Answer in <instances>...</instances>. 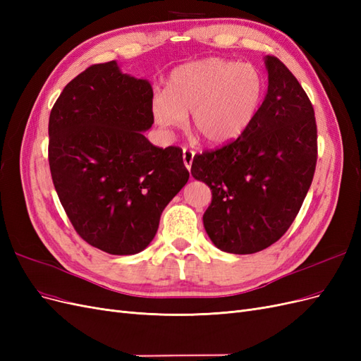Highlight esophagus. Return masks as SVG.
Segmentation results:
<instances>
[{
	"instance_id": "obj_1",
	"label": "esophagus",
	"mask_w": 361,
	"mask_h": 361,
	"mask_svg": "<svg viewBox=\"0 0 361 361\" xmlns=\"http://www.w3.org/2000/svg\"><path fill=\"white\" fill-rule=\"evenodd\" d=\"M182 158H183V164H185V167H187L188 170H191V164H192V159H194V152L192 150H190V149H185L183 147V150H182Z\"/></svg>"
}]
</instances>
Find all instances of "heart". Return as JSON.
<instances>
[{
	"label": "heart",
	"instance_id": "b5f03b06",
	"mask_svg": "<svg viewBox=\"0 0 361 361\" xmlns=\"http://www.w3.org/2000/svg\"><path fill=\"white\" fill-rule=\"evenodd\" d=\"M264 96V80L251 64L203 59L171 71L166 92L152 97L154 122L164 130L180 129L191 113V128L204 143L236 140L253 122Z\"/></svg>",
	"mask_w": 361,
	"mask_h": 361
}]
</instances>
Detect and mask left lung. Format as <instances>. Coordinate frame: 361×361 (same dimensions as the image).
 <instances>
[{"label":"left lung","mask_w":361,"mask_h":361,"mask_svg":"<svg viewBox=\"0 0 361 361\" xmlns=\"http://www.w3.org/2000/svg\"><path fill=\"white\" fill-rule=\"evenodd\" d=\"M268 92L232 143L194 157L191 174L212 190L203 215L216 248L253 255L286 233L307 194L318 158L314 111L297 78L267 56Z\"/></svg>","instance_id":"8db88e82"}]
</instances>
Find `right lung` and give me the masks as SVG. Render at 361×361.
I'll list each match as a JSON object with an SVG mask.
<instances>
[{
    "label": "right lung",
    "instance_id": "right-lung-1",
    "mask_svg": "<svg viewBox=\"0 0 361 361\" xmlns=\"http://www.w3.org/2000/svg\"><path fill=\"white\" fill-rule=\"evenodd\" d=\"M152 97L147 80L113 60L73 78L51 110L54 187L76 233L108 255L143 251L190 178L182 149L157 147L143 134L154 125Z\"/></svg>",
    "mask_w": 361,
    "mask_h": 361
}]
</instances>
